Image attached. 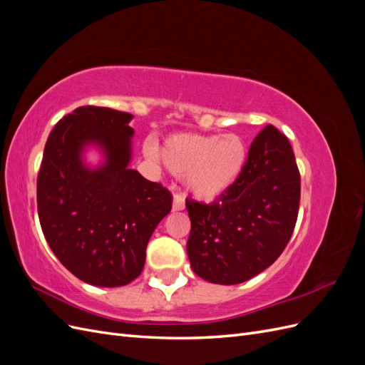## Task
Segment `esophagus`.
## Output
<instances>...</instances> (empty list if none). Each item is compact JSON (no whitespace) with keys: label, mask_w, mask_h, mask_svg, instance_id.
Here are the masks:
<instances>
[{"label":"esophagus","mask_w":365,"mask_h":365,"mask_svg":"<svg viewBox=\"0 0 365 365\" xmlns=\"http://www.w3.org/2000/svg\"><path fill=\"white\" fill-rule=\"evenodd\" d=\"M184 207H185L184 196H182V195H180V193H175V195H173V202H172L173 212H178V210H182Z\"/></svg>","instance_id":"34e87169"}]
</instances>
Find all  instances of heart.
I'll list each match as a JSON object with an SVG mask.
<instances>
[{"mask_svg":"<svg viewBox=\"0 0 365 365\" xmlns=\"http://www.w3.org/2000/svg\"><path fill=\"white\" fill-rule=\"evenodd\" d=\"M160 158L196 197L213 200L227 192L244 172L248 150L236 134H176L165 138Z\"/></svg>","mask_w":365,"mask_h":365,"instance_id":"b5f03b06","label":"heart"}]
</instances>
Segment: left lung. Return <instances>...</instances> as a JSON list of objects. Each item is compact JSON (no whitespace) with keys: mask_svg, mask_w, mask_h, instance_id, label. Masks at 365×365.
Segmentation results:
<instances>
[{"mask_svg":"<svg viewBox=\"0 0 365 365\" xmlns=\"http://www.w3.org/2000/svg\"><path fill=\"white\" fill-rule=\"evenodd\" d=\"M300 205V172L289 140L272 125L252 140L239 180L212 204L187 197L190 267L201 279H252L288 245Z\"/></svg>","mask_w":365,"mask_h":365,"instance_id":"8db88e82","label":"left lung"}]
</instances>
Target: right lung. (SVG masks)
<instances>
[{
	"label": "right lung",
	"mask_w": 365,
	"mask_h": 365,
	"mask_svg": "<svg viewBox=\"0 0 365 365\" xmlns=\"http://www.w3.org/2000/svg\"><path fill=\"white\" fill-rule=\"evenodd\" d=\"M132 115L79 106L50 132L38 173V215L54 256L77 279L117 288L135 280L148 242L169 215L172 193L129 169ZM101 145L106 163L86 168L81 150Z\"/></svg>",
	"instance_id": "right-lung-1"
}]
</instances>
